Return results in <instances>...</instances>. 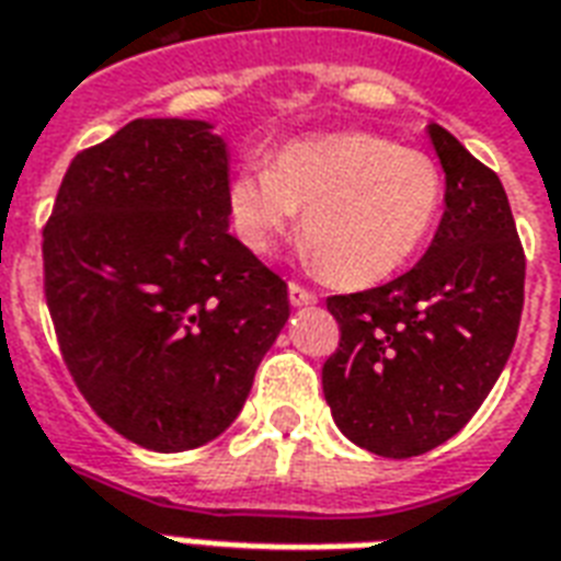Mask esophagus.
Returning a JSON list of instances; mask_svg holds the SVG:
<instances>
[{
  "instance_id": "1",
  "label": "esophagus",
  "mask_w": 561,
  "mask_h": 561,
  "mask_svg": "<svg viewBox=\"0 0 561 561\" xmlns=\"http://www.w3.org/2000/svg\"><path fill=\"white\" fill-rule=\"evenodd\" d=\"M289 301L296 307H305V305H316V293H310V289H305V286L298 284V280H289Z\"/></svg>"
}]
</instances>
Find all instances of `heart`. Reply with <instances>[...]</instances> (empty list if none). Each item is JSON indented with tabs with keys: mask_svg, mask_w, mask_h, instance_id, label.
Segmentation results:
<instances>
[{
	"mask_svg": "<svg viewBox=\"0 0 561 561\" xmlns=\"http://www.w3.org/2000/svg\"><path fill=\"white\" fill-rule=\"evenodd\" d=\"M230 218L251 251H272L305 209V242L345 286L378 284L423 248L444 206L432 156L381 136L307 138L275 162H248L227 192Z\"/></svg>",
	"mask_w": 561,
	"mask_h": 561,
	"instance_id": "1",
	"label": "heart"
}]
</instances>
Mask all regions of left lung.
Segmentation results:
<instances>
[{
	"label": "left lung",
	"instance_id": "1",
	"mask_svg": "<svg viewBox=\"0 0 561 561\" xmlns=\"http://www.w3.org/2000/svg\"><path fill=\"white\" fill-rule=\"evenodd\" d=\"M446 209L423 260L385 286L328 298L340 345L322 366L352 444L414 458L458 435L512 355L526 256L500 176L432 124Z\"/></svg>",
	"mask_w": 561,
	"mask_h": 561
}]
</instances>
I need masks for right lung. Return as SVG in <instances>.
Instances as JSON below:
<instances>
[{
    "instance_id": "add662e5",
    "label": "right lung",
    "mask_w": 561,
    "mask_h": 561,
    "mask_svg": "<svg viewBox=\"0 0 561 561\" xmlns=\"http://www.w3.org/2000/svg\"><path fill=\"white\" fill-rule=\"evenodd\" d=\"M138 117L73 156L44 227V293L79 393L126 440L225 432L289 319L284 277L230 236L227 147Z\"/></svg>"
}]
</instances>
